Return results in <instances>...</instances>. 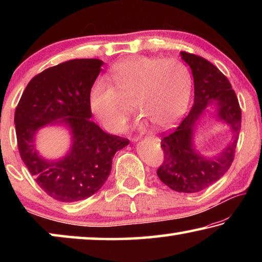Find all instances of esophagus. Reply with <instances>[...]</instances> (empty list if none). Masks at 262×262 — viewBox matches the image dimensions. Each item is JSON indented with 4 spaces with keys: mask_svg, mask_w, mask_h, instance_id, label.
Segmentation results:
<instances>
[{
    "mask_svg": "<svg viewBox=\"0 0 262 262\" xmlns=\"http://www.w3.org/2000/svg\"><path fill=\"white\" fill-rule=\"evenodd\" d=\"M139 141V137H135V139H133V142H137Z\"/></svg>",
    "mask_w": 262,
    "mask_h": 262,
    "instance_id": "34e87169",
    "label": "esophagus"
}]
</instances>
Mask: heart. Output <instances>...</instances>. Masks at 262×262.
Here are the masks:
<instances>
[{
    "mask_svg": "<svg viewBox=\"0 0 262 262\" xmlns=\"http://www.w3.org/2000/svg\"><path fill=\"white\" fill-rule=\"evenodd\" d=\"M111 78L114 85L99 78L89 92L90 111L110 132H120L129 117L123 99L133 98L137 112L161 129L173 126L187 110L192 78L178 60L130 56L113 66Z\"/></svg>",
    "mask_w": 262,
    "mask_h": 262,
    "instance_id": "1",
    "label": "heart"
}]
</instances>
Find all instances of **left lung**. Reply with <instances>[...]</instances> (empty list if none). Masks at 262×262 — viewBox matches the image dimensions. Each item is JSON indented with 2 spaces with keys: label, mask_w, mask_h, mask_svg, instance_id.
Returning <instances> with one entry per match:
<instances>
[{
  "label": "left lung",
  "mask_w": 262,
  "mask_h": 262,
  "mask_svg": "<svg viewBox=\"0 0 262 262\" xmlns=\"http://www.w3.org/2000/svg\"><path fill=\"white\" fill-rule=\"evenodd\" d=\"M180 55L192 70L194 104L178 128L162 139L164 162L157 176L176 192L196 193L216 183L231 166L242 111L229 79L214 64L186 52H180ZM207 115L228 125L232 132L227 147L209 157L202 155L194 147V136Z\"/></svg>",
  "instance_id": "8db88e82"
}]
</instances>
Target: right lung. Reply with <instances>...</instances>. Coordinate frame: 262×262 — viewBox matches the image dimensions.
<instances>
[{
  "label": "right lung",
  "mask_w": 262,
  "mask_h": 262,
  "mask_svg": "<svg viewBox=\"0 0 262 262\" xmlns=\"http://www.w3.org/2000/svg\"><path fill=\"white\" fill-rule=\"evenodd\" d=\"M103 64L98 59H75L43 70L31 79L16 107L20 157L41 189L57 201L76 202L98 192L115 152L129 144L90 120L89 92ZM46 125H60L71 135L70 149L57 160L36 149L37 133Z\"/></svg>",
  "instance_id": "obj_1"
}]
</instances>
